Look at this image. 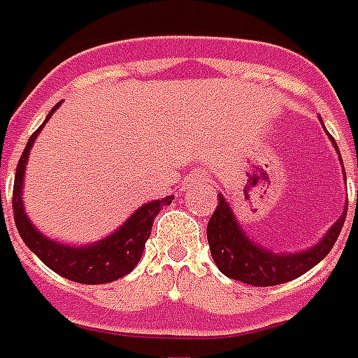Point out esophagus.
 Returning <instances> with one entry per match:
<instances>
[{
	"instance_id": "34e87169",
	"label": "esophagus",
	"mask_w": 358,
	"mask_h": 358,
	"mask_svg": "<svg viewBox=\"0 0 358 358\" xmlns=\"http://www.w3.org/2000/svg\"><path fill=\"white\" fill-rule=\"evenodd\" d=\"M206 182V176H204V173H201V171H193V173L185 178V187H189V185H201Z\"/></svg>"
}]
</instances>
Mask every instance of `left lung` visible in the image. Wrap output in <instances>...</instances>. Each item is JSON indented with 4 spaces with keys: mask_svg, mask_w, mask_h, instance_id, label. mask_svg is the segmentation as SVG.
I'll return each instance as SVG.
<instances>
[{
    "mask_svg": "<svg viewBox=\"0 0 358 358\" xmlns=\"http://www.w3.org/2000/svg\"><path fill=\"white\" fill-rule=\"evenodd\" d=\"M331 141L338 152V146L333 137ZM345 212L348 208L342 213V217L327 230L322 241H317L310 249L299 250V252H273L255 243L245 234L230 204L224 201L223 195H219V204L208 223V243H210L213 262L223 275L250 284V286H260V288L277 286V284L301 277L303 273L312 269L331 252L334 241L338 239L340 230L344 227Z\"/></svg>",
    "mask_w": 358,
    "mask_h": 358,
    "instance_id": "8db88e82",
    "label": "left lung"
}]
</instances>
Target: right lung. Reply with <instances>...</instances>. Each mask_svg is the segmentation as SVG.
<instances>
[{"label": "right lung", "mask_w": 358, "mask_h": 358, "mask_svg": "<svg viewBox=\"0 0 358 358\" xmlns=\"http://www.w3.org/2000/svg\"><path fill=\"white\" fill-rule=\"evenodd\" d=\"M59 106H61V102L48 113L44 124L50 120V117L55 113ZM44 124L29 137L24 152H22V157H20L18 167H16L13 189V210L16 229L24 239V243L52 271H55L61 277L80 284L113 282L117 278L128 275L139 264L146 239L150 238L154 219L159 213V210H163L173 202L174 195L165 196L162 201H152L148 204H143L131 217H128V221H124L120 229H117L113 234L100 239L96 243L72 247V245L59 243V241L46 238L33 227L24 210V202H22V187H24L27 157H29V150L35 143L36 135L41 134Z\"/></svg>", "instance_id": "right-lung-1"}]
</instances>
